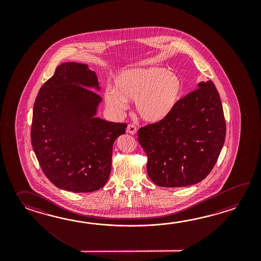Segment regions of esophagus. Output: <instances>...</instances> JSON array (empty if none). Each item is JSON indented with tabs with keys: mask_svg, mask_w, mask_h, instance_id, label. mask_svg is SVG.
Instances as JSON below:
<instances>
[{
	"mask_svg": "<svg viewBox=\"0 0 261 261\" xmlns=\"http://www.w3.org/2000/svg\"><path fill=\"white\" fill-rule=\"evenodd\" d=\"M127 133L133 135V134L137 133V128L133 124H129V125H128V128H127Z\"/></svg>",
	"mask_w": 261,
	"mask_h": 261,
	"instance_id": "obj_1",
	"label": "esophagus"
}]
</instances>
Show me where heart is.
Wrapping results in <instances>:
<instances>
[{"instance_id":"1","label":"heart","mask_w":261,"mask_h":261,"mask_svg":"<svg viewBox=\"0 0 261 261\" xmlns=\"http://www.w3.org/2000/svg\"><path fill=\"white\" fill-rule=\"evenodd\" d=\"M182 93L175 73L160 67L129 69L120 72L115 87H107L105 100L115 111L125 110L128 100H136V110L144 121L160 123L169 117Z\"/></svg>"}]
</instances>
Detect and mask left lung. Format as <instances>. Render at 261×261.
<instances>
[{"label":"left lung","instance_id":"obj_1","mask_svg":"<svg viewBox=\"0 0 261 261\" xmlns=\"http://www.w3.org/2000/svg\"><path fill=\"white\" fill-rule=\"evenodd\" d=\"M226 137L219 93L211 80L178 100L169 117L139 128L147 174L162 188L199 183L217 163Z\"/></svg>","mask_w":261,"mask_h":261}]
</instances>
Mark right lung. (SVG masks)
Instances as JSON below:
<instances>
[{"instance_id": "add662e5", "label": "right lung", "mask_w": 261, "mask_h": 261, "mask_svg": "<svg viewBox=\"0 0 261 261\" xmlns=\"http://www.w3.org/2000/svg\"><path fill=\"white\" fill-rule=\"evenodd\" d=\"M98 77L87 64L65 62L41 87L35 99L32 145L42 171L57 188L92 192L106 185L113 144L126 123L96 117L101 98Z\"/></svg>"}]
</instances>
